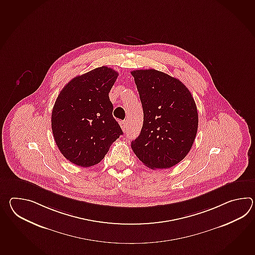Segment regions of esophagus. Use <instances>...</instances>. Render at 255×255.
Returning a JSON list of instances; mask_svg holds the SVG:
<instances>
[{"instance_id":"1","label":"esophagus","mask_w":255,"mask_h":255,"mask_svg":"<svg viewBox=\"0 0 255 255\" xmlns=\"http://www.w3.org/2000/svg\"><path fill=\"white\" fill-rule=\"evenodd\" d=\"M127 126H128V123H127L126 121L121 122V127H122V129H123V130H124L125 132L127 131Z\"/></svg>"}]
</instances>
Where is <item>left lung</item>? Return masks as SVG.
<instances>
[{
	"label": "left lung",
	"mask_w": 255,
	"mask_h": 255,
	"mask_svg": "<svg viewBox=\"0 0 255 255\" xmlns=\"http://www.w3.org/2000/svg\"><path fill=\"white\" fill-rule=\"evenodd\" d=\"M140 95L143 124L130 146L152 169L170 168L186 157L198 131V114L190 91L179 79L151 69L130 72Z\"/></svg>",
	"instance_id": "obj_1"
}]
</instances>
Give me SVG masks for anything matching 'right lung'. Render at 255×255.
I'll return each instance as SVG.
<instances>
[{
    "label": "right lung",
    "mask_w": 255,
    "mask_h": 255,
    "mask_svg": "<svg viewBox=\"0 0 255 255\" xmlns=\"http://www.w3.org/2000/svg\"><path fill=\"white\" fill-rule=\"evenodd\" d=\"M117 77L113 68H97L71 79L57 96L52 131L59 151L74 164H99L124 133L109 98Z\"/></svg>",
    "instance_id": "obj_1"
}]
</instances>
